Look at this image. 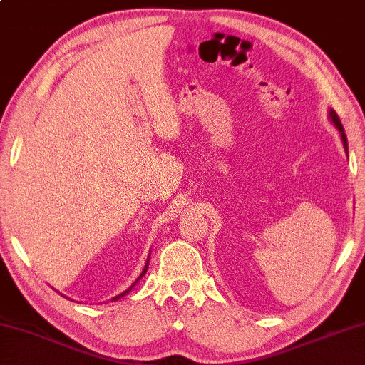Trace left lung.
<instances>
[{
    "label": "left lung",
    "mask_w": 365,
    "mask_h": 365,
    "mask_svg": "<svg viewBox=\"0 0 365 365\" xmlns=\"http://www.w3.org/2000/svg\"><path fill=\"white\" fill-rule=\"evenodd\" d=\"M329 119H331L332 125H334L336 130H339L340 138H341V143H343V148H345V153H346V155H348V140H346V135H345V128H343L341 122H340V119H339V115L335 114L334 109H329Z\"/></svg>",
    "instance_id": "1"
}]
</instances>
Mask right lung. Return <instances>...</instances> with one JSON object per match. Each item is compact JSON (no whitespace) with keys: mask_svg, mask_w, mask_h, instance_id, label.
I'll list each match as a JSON object with an SVG mask.
<instances>
[{"mask_svg":"<svg viewBox=\"0 0 365 365\" xmlns=\"http://www.w3.org/2000/svg\"><path fill=\"white\" fill-rule=\"evenodd\" d=\"M149 256H150V254H149ZM148 267H149V257H148V260H146V265H144V268H143V272H141V274H140V277H138V279H136L135 281V283L132 284V286H130L128 287V289L127 291H123L122 294H119V295H115V297H113V300H118V299H120V297H123V295H127L130 291H132V287L136 284V283H138V281L144 277V274H146V272H148Z\"/></svg>","mask_w":365,"mask_h":365,"instance_id":"1","label":"right lung"}]
</instances>
